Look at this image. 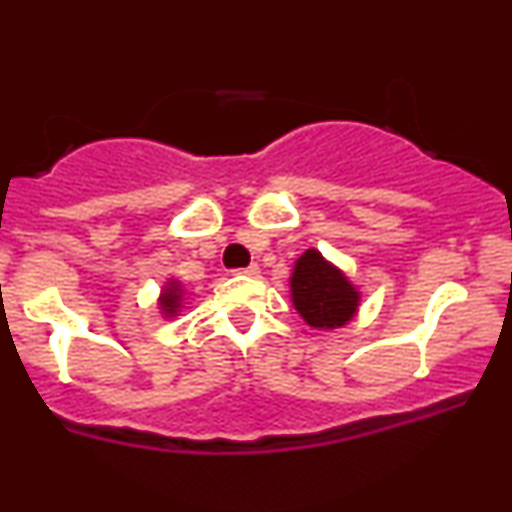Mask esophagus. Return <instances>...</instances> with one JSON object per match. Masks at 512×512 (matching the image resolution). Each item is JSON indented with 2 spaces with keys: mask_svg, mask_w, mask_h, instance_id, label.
Returning <instances> with one entry per match:
<instances>
[{
  "mask_svg": "<svg viewBox=\"0 0 512 512\" xmlns=\"http://www.w3.org/2000/svg\"><path fill=\"white\" fill-rule=\"evenodd\" d=\"M236 274H245V276H257V274H260V267H257V264H250V267H245V269H236Z\"/></svg>",
  "mask_w": 512,
  "mask_h": 512,
  "instance_id": "34e87169",
  "label": "esophagus"
}]
</instances>
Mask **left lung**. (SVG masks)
Instances as JSON below:
<instances>
[{"label": "left lung", "mask_w": 512, "mask_h": 512, "mask_svg": "<svg viewBox=\"0 0 512 512\" xmlns=\"http://www.w3.org/2000/svg\"><path fill=\"white\" fill-rule=\"evenodd\" d=\"M289 286L293 308L313 330L349 325L361 305V291L349 276L315 248L305 250L293 264Z\"/></svg>", "instance_id": "left-lung-1"}]
</instances>
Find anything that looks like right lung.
Returning a JSON list of instances; mask_svg holds the SVG:
<instances>
[{
  "mask_svg": "<svg viewBox=\"0 0 512 512\" xmlns=\"http://www.w3.org/2000/svg\"><path fill=\"white\" fill-rule=\"evenodd\" d=\"M182 303H185V286L180 284L178 279H168L163 284L161 296H158V310H161L163 317H178L182 310Z\"/></svg>",
  "mask_w": 512,
  "mask_h": 512,
  "instance_id": "add662e5",
  "label": "right lung"
}]
</instances>
